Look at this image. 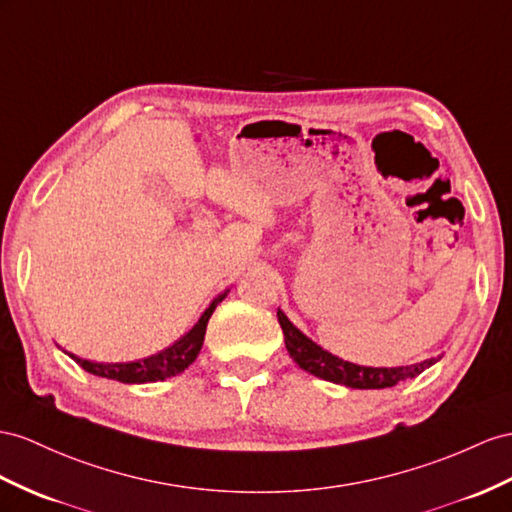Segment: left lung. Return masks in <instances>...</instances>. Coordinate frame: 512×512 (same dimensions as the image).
Wrapping results in <instances>:
<instances>
[{
  "instance_id": "obj_1",
  "label": "left lung",
  "mask_w": 512,
  "mask_h": 512,
  "mask_svg": "<svg viewBox=\"0 0 512 512\" xmlns=\"http://www.w3.org/2000/svg\"><path fill=\"white\" fill-rule=\"evenodd\" d=\"M277 318L283 329L285 348L290 352V357L305 372L324 378V381L335 385H346L352 389H385L402 381H409V378H415L417 374H422L430 365H435L441 359H426L413 365H400V368H368V365H357L331 355L329 350H324L303 331L296 329L281 309L277 311Z\"/></svg>"
}]
</instances>
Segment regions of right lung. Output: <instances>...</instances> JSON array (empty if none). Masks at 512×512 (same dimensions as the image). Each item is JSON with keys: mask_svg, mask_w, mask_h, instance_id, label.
I'll list each match as a JSON object with an SVG mask.
<instances>
[{"mask_svg": "<svg viewBox=\"0 0 512 512\" xmlns=\"http://www.w3.org/2000/svg\"><path fill=\"white\" fill-rule=\"evenodd\" d=\"M227 292L218 294L212 303H209V307L203 311L199 322H196L186 335L179 337L173 346H168L162 352H157V355H151L147 359H138V361H129V363H97V361H88V359H82L77 355H71V352H67V355L77 365H82V368L90 374L101 376V378H110V381L129 383V385L155 383V381H164V378H170V376H177L186 370L188 365H192L196 357H199L203 339H205L207 322H209V318H212V313L218 307V303L225 300Z\"/></svg>", "mask_w": 512, "mask_h": 512, "instance_id": "1", "label": "right lung"}]
</instances>
